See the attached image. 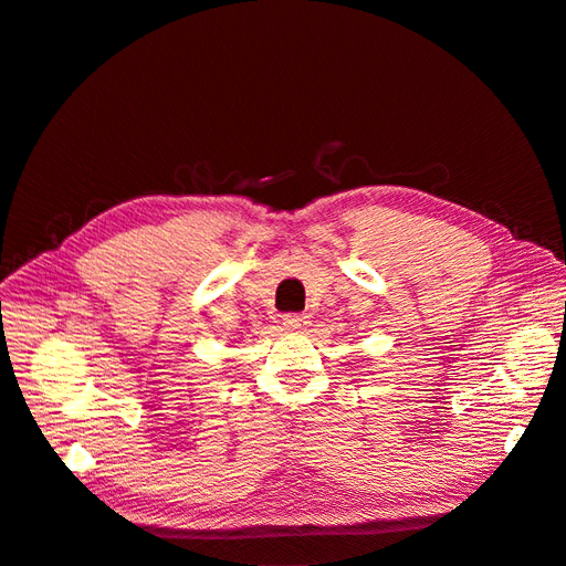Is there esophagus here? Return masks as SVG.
I'll return each instance as SVG.
<instances>
[{"instance_id":"obj_1","label":"esophagus","mask_w":566,"mask_h":566,"mask_svg":"<svg viewBox=\"0 0 566 566\" xmlns=\"http://www.w3.org/2000/svg\"><path fill=\"white\" fill-rule=\"evenodd\" d=\"M306 323H310V318H306L304 314H285L283 316V325L287 331H302Z\"/></svg>"}]
</instances>
